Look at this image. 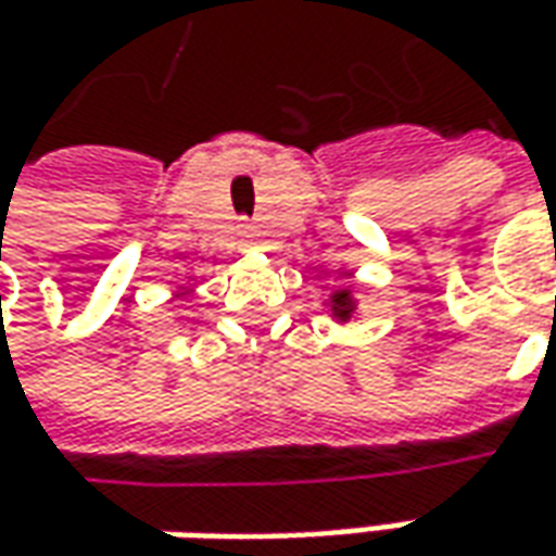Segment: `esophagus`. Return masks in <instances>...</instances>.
<instances>
[{"label": "esophagus", "instance_id": "34e87169", "mask_svg": "<svg viewBox=\"0 0 556 556\" xmlns=\"http://www.w3.org/2000/svg\"><path fill=\"white\" fill-rule=\"evenodd\" d=\"M240 242L242 245H255V230H252L249 224H242L240 227Z\"/></svg>", "mask_w": 556, "mask_h": 556}]
</instances>
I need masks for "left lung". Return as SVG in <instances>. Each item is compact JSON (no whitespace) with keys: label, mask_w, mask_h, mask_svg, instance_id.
<instances>
[{"label":"left lung","mask_w":556,"mask_h":556,"mask_svg":"<svg viewBox=\"0 0 556 556\" xmlns=\"http://www.w3.org/2000/svg\"><path fill=\"white\" fill-rule=\"evenodd\" d=\"M323 307H326V314L336 319L338 326H344V323H351L359 316V304H356V295L351 286H338L329 292V298L323 301Z\"/></svg>","instance_id":"8db88e82"}]
</instances>
